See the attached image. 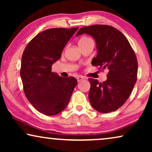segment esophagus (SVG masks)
<instances>
[{"label":"esophagus","mask_w":152,"mask_h":152,"mask_svg":"<svg viewBox=\"0 0 152 152\" xmlns=\"http://www.w3.org/2000/svg\"><path fill=\"white\" fill-rule=\"evenodd\" d=\"M77 80L78 82H80L82 80H84V77H82V76H79V77H77Z\"/></svg>","instance_id":"1"}]
</instances>
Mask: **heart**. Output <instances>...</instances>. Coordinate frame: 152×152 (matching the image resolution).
Returning <instances> with one entry per match:
<instances>
[{
	"label": "heart",
	"instance_id": "b5f03b06",
	"mask_svg": "<svg viewBox=\"0 0 152 152\" xmlns=\"http://www.w3.org/2000/svg\"><path fill=\"white\" fill-rule=\"evenodd\" d=\"M92 41H93L92 39H91V38H89V37H83L80 39V41H79V45L85 44V43H87L88 42H92Z\"/></svg>",
	"mask_w": 152,
	"mask_h": 152
}]
</instances>
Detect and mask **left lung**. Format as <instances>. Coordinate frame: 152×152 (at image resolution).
Wrapping results in <instances>:
<instances>
[{"label":"left lung","instance_id":"8db88e82","mask_svg":"<svg viewBox=\"0 0 152 152\" xmlns=\"http://www.w3.org/2000/svg\"><path fill=\"white\" fill-rule=\"evenodd\" d=\"M87 34L96 42V57L91 64L109 71L107 80L99 83L89 79L88 98L93 108L107 113L125 103L137 80L138 61L129 42L117 29L106 25H94L80 29L76 37Z\"/></svg>","mask_w":152,"mask_h":152}]
</instances>
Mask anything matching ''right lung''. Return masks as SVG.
<instances>
[{
	"label": "right lung",
	"mask_w": 152,
	"mask_h": 152,
	"mask_svg": "<svg viewBox=\"0 0 152 152\" xmlns=\"http://www.w3.org/2000/svg\"><path fill=\"white\" fill-rule=\"evenodd\" d=\"M78 28L43 31L23 53L20 75L25 95L37 111L46 115H57L66 109L77 84L73 77H62L51 68Z\"/></svg>",
	"instance_id": "obj_1"
}]
</instances>
